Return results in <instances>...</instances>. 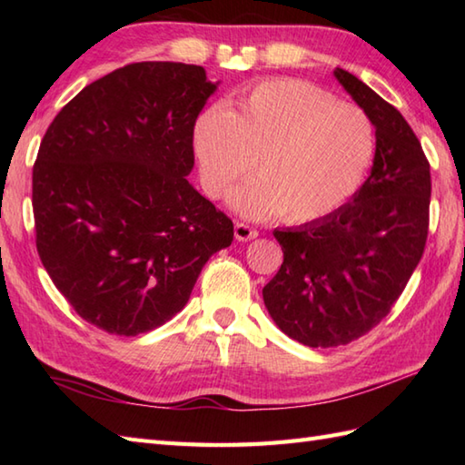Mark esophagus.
Returning a JSON list of instances; mask_svg holds the SVG:
<instances>
[{"mask_svg": "<svg viewBox=\"0 0 465 465\" xmlns=\"http://www.w3.org/2000/svg\"><path fill=\"white\" fill-rule=\"evenodd\" d=\"M233 230H235V240H240V242H250L260 235V232L255 230V227H252L250 223H243V222H235Z\"/></svg>", "mask_w": 465, "mask_h": 465, "instance_id": "1", "label": "esophagus"}]
</instances>
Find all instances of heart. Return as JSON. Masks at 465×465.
Wrapping results in <instances>:
<instances>
[{"instance_id":"1","label":"heart","mask_w":465,"mask_h":465,"mask_svg":"<svg viewBox=\"0 0 465 465\" xmlns=\"http://www.w3.org/2000/svg\"><path fill=\"white\" fill-rule=\"evenodd\" d=\"M193 150L212 197L253 167L258 177L232 195L235 210L255 220L278 212L283 222L305 223L358 192L375 135L361 107L308 82L268 80L233 110L212 107L197 117Z\"/></svg>"}]
</instances>
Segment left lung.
<instances>
[{
    "label": "left lung",
    "instance_id": "8db88e82",
    "mask_svg": "<svg viewBox=\"0 0 465 465\" xmlns=\"http://www.w3.org/2000/svg\"><path fill=\"white\" fill-rule=\"evenodd\" d=\"M375 125V157L351 202L295 230H275L283 262L263 288L278 328L310 348H335L375 328L426 250L430 162L403 115L345 69H335Z\"/></svg>",
    "mask_w": 465,
    "mask_h": 465
}]
</instances>
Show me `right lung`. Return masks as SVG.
I'll list each match as a JSON object with an SVG mask.
<instances>
[{
	"instance_id": "obj_1",
	"label": "right lung",
	"mask_w": 465,
	"mask_h": 465,
	"mask_svg": "<svg viewBox=\"0 0 465 465\" xmlns=\"http://www.w3.org/2000/svg\"><path fill=\"white\" fill-rule=\"evenodd\" d=\"M215 84L202 65L140 62L67 102L32 177L35 248L75 313L134 338L183 310L233 222L187 182Z\"/></svg>"
}]
</instances>
